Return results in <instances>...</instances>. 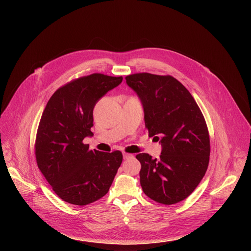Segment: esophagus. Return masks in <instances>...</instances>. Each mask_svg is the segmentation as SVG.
<instances>
[{"mask_svg": "<svg viewBox=\"0 0 251 251\" xmlns=\"http://www.w3.org/2000/svg\"><path fill=\"white\" fill-rule=\"evenodd\" d=\"M133 156H132V154H128V153H123V158L124 159H129V158H132Z\"/></svg>", "mask_w": 251, "mask_h": 251, "instance_id": "obj_1", "label": "esophagus"}]
</instances>
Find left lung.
I'll return each instance as SVG.
<instances>
[{
    "instance_id": "8db88e82",
    "label": "left lung",
    "mask_w": 251,
    "mask_h": 251,
    "mask_svg": "<svg viewBox=\"0 0 251 251\" xmlns=\"http://www.w3.org/2000/svg\"><path fill=\"white\" fill-rule=\"evenodd\" d=\"M125 79L142 101L149 137L160 140L163 147L158 160L147 153L136 156L142 190L159 203L182 201L198 187L208 166L210 142L204 117L189 90L171 75L141 73Z\"/></svg>"
}]
</instances>
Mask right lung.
Instances as JSON below:
<instances>
[{
  "label": "right lung",
  "mask_w": 251,
  "mask_h": 251,
  "mask_svg": "<svg viewBox=\"0 0 251 251\" xmlns=\"http://www.w3.org/2000/svg\"><path fill=\"white\" fill-rule=\"evenodd\" d=\"M102 74L78 77L59 87L43 112L34 143L38 167L64 201L89 204L109 191L120 167V151L90 150L83 139L92 136L96 102L122 82Z\"/></svg>",
  "instance_id": "add662e5"
}]
</instances>
